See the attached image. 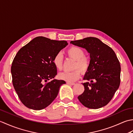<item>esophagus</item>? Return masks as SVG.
Listing matches in <instances>:
<instances>
[{"instance_id":"obj_1","label":"esophagus","mask_w":133,"mask_h":133,"mask_svg":"<svg viewBox=\"0 0 133 133\" xmlns=\"http://www.w3.org/2000/svg\"><path fill=\"white\" fill-rule=\"evenodd\" d=\"M67 84H69V85H74L75 83H72V82H67Z\"/></svg>"}]
</instances>
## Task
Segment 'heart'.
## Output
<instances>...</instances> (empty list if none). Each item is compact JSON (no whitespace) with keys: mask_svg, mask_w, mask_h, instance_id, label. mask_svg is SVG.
<instances>
[{"mask_svg":"<svg viewBox=\"0 0 133 133\" xmlns=\"http://www.w3.org/2000/svg\"><path fill=\"white\" fill-rule=\"evenodd\" d=\"M66 54L69 58L75 61L73 66V70H75L71 72H61L58 75V77L62 80L68 82H73L80 78L81 74L80 70L84 74L89 71L91 66V58L89 56L84 55L85 52L83 49L77 46L70 47L67 50ZM63 56L61 52L56 54L52 59L54 65L59 71L63 68Z\"/></svg>","mask_w":133,"mask_h":133,"instance_id":"heart-1","label":"heart"}]
</instances>
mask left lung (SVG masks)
Segmentation results:
<instances>
[{
	"instance_id": "obj_1",
	"label": "left lung",
	"mask_w": 133,
	"mask_h": 133,
	"mask_svg": "<svg viewBox=\"0 0 133 133\" xmlns=\"http://www.w3.org/2000/svg\"><path fill=\"white\" fill-rule=\"evenodd\" d=\"M90 53L91 63L84 79V91L78 96L81 103L89 109L106 106L113 97L121 82V66L115 52L99 39L87 37L71 41Z\"/></svg>"
}]
</instances>
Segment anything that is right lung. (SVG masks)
Wrapping results in <instances>:
<instances>
[{"mask_svg": "<svg viewBox=\"0 0 133 133\" xmlns=\"http://www.w3.org/2000/svg\"><path fill=\"white\" fill-rule=\"evenodd\" d=\"M67 44L66 41L38 36L17 52L11 69L12 82L20 100L28 108H46L66 83L63 80H50L57 74L52 59Z\"/></svg>", "mask_w": 133, "mask_h": 133, "instance_id": "add662e5", "label": "right lung"}]
</instances>
